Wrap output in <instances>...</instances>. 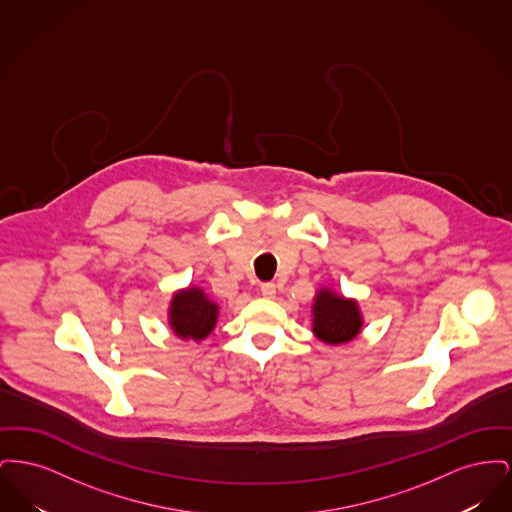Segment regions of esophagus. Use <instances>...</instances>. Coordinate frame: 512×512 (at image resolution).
Returning <instances> with one entry per match:
<instances>
[{
	"label": "esophagus",
	"instance_id": "34e87169",
	"mask_svg": "<svg viewBox=\"0 0 512 512\" xmlns=\"http://www.w3.org/2000/svg\"><path fill=\"white\" fill-rule=\"evenodd\" d=\"M261 293H263L265 299H274L276 297V286L272 282H267V284L261 286Z\"/></svg>",
	"mask_w": 512,
	"mask_h": 512
}]
</instances>
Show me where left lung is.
<instances>
[{"label": "left lung", "mask_w": 512, "mask_h": 512, "mask_svg": "<svg viewBox=\"0 0 512 512\" xmlns=\"http://www.w3.org/2000/svg\"><path fill=\"white\" fill-rule=\"evenodd\" d=\"M363 328L361 309L355 299H347L328 288L318 290L313 301V332L328 345H341L359 336Z\"/></svg>", "instance_id": "obj_1"}]
</instances>
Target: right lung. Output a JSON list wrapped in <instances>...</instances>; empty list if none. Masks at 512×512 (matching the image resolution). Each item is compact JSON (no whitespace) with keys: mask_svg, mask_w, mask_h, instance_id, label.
<instances>
[{"mask_svg":"<svg viewBox=\"0 0 512 512\" xmlns=\"http://www.w3.org/2000/svg\"><path fill=\"white\" fill-rule=\"evenodd\" d=\"M219 318V305L211 301L201 288L188 286L172 295L169 324L182 340H205Z\"/></svg>","mask_w":512,"mask_h":512,"instance_id":"obj_1","label":"right lung"}]
</instances>
